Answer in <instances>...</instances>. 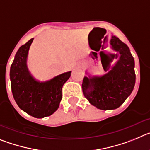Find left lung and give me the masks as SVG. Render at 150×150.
<instances>
[{"label":"left lung","instance_id":"8db88e82","mask_svg":"<svg viewBox=\"0 0 150 150\" xmlns=\"http://www.w3.org/2000/svg\"><path fill=\"white\" fill-rule=\"evenodd\" d=\"M110 42L112 48L121 54L120 60L110 73L101 77H85L82 85L90 104L103 110L120 107L133 91L136 79L134 60L128 46L116 36Z\"/></svg>","mask_w":150,"mask_h":150}]
</instances>
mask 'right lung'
I'll return each mask as SVG.
<instances>
[{"label":"right lung","instance_id":"obj_1","mask_svg":"<svg viewBox=\"0 0 150 150\" xmlns=\"http://www.w3.org/2000/svg\"><path fill=\"white\" fill-rule=\"evenodd\" d=\"M30 39L18 49L10 67V81L13 98L20 109L35 118L52 115L59 107L63 85L71 71L55 76L46 83L37 82L28 71L26 59Z\"/></svg>","mask_w":150,"mask_h":150}]
</instances>
